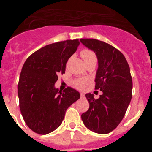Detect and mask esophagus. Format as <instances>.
I'll return each instance as SVG.
<instances>
[{
	"mask_svg": "<svg viewBox=\"0 0 152 152\" xmlns=\"http://www.w3.org/2000/svg\"><path fill=\"white\" fill-rule=\"evenodd\" d=\"M85 97V96H84V94H83V93H80V98H84Z\"/></svg>",
	"mask_w": 152,
	"mask_h": 152,
	"instance_id": "esophagus-1",
	"label": "esophagus"
}]
</instances>
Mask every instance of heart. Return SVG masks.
<instances>
[{
	"instance_id": "heart-1",
	"label": "heart",
	"mask_w": 152,
	"mask_h": 152,
	"mask_svg": "<svg viewBox=\"0 0 152 152\" xmlns=\"http://www.w3.org/2000/svg\"><path fill=\"white\" fill-rule=\"evenodd\" d=\"M80 56L82 57L83 60H84V63L87 64L88 62H96V56L94 52L89 49H84L80 52ZM86 81L85 79L80 78L77 79V80H74V84L76 88H82L85 86Z\"/></svg>"
}]
</instances>
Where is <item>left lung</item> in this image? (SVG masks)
I'll return each mask as SVG.
<instances>
[{
    "instance_id": "obj_1",
    "label": "left lung",
    "mask_w": 152,
    "mask_h": 152,
    "mask_svg": "<svg viewBox=\"0 0 152 152\" xmlns=\"http://www.w3.org/2000/svg\"><path fill=\"white\" fill-rule=\"evenodd\" d=\"M80 42L95 52L98 68L95 89L102 91L98 99L86 94L89 109L81 115L91 131L107 134L115 129L124 117L132 99V79L125 56L118 49L94 39H80Z\"/></svg>"
}]
</instances>
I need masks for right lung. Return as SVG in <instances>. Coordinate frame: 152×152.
<instances>
[{"label":"right lung","mask_w":152,"mask_h":152,"mask_svg":"<svg viewBox=\"0 0 152 152\" xmlns=\"http://www.w3.org/2000/svg\"><path fill=\"white\" fill-rule=\"evenodd\" d=\"M79 44L78 39L49 44L24 63L18 83L20 109L36 133L46 135L58 128L67 109L80 98V93L70 87L63 91L55 88L58 75L65 73L67 61Z\"/></svg>","instance_id":"right-lung-1"}]
</instances>
